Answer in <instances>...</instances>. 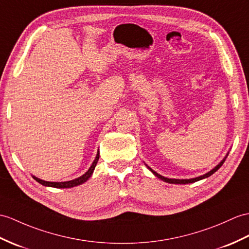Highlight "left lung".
Listing matches in <instances>:
<instances>
[{"instance_id":"8db88e82","label":"left lung","mask_w":249,"mask_h":249,"mask_svg":"<svg viewBox=\"0 0 249 249\" xmlns=\"http://www.w3.org/2000/svg\"><path fill=\"white\" fill-rule=\"evenodd\" d=\"M226 159V158H225ZM225 159H223V161L219 164H217L214 169L213 170H211L210 172H208L207 174H205V175H203V176H199V177H196V178H192V179H171V178H166V177H163V176H161V175H159L158 173H156L155 171H153L151 167L149 166H147L149 170H151L153 173H154V175L155 176H157L158 178H160V179H162L163 181H165V182H169V183H180V184H186V183H192V182H195V181H198V180H201V179H204V178H207V177H209V176H211L213 173H215L219 167H221L222 165H223V163L225 162Z\"/></svg>"}]
</instances>
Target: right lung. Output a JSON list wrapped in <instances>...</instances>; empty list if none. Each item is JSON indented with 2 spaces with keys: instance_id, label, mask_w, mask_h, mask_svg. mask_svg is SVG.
Segmentation results:
<instances>
[{
  "instance_id": "obj_1",
  "label": "right lung",
  "mask_w": 249,
  "mask_h": 249,
  "mask_svg": "<svg viewBox=\"0 0 249 249\" xmlns=\"http://www.w3.org/2000/svg\"><path fill=\"white\" fill-rule=\"evenodd\" d=\"M98 158H100V153H97L96 157H95V160L93 161V163H92V165L90 166V169L87 171L83 176H80V177H78L76 179H73V180H70V181L51 182V181H44V180H42V179H39V178L35 177V176H33V178L35 179V180L38 181L39 183L43 184V186H45V187H53V188H73V187H76V186H78V184H82V183L86 182L91 177L92 173H93L95 166H96Z\"/></svg>"
}]
</instances>
